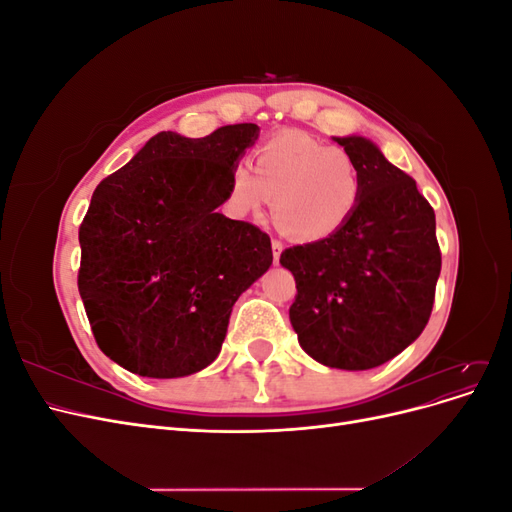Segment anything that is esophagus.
I'll return each instance as SVG.
<instances>
[{
	"instance_id": "esophagus-1",
	"label": "esophagus",
	"mask_w": 512,
	"mask_h": 512,
	"mask_svg": "<svg viewBox=\"0 0 512 512\" xmlns=\"http://www.w3.org/2000/svg\"><path fill=\"white\" fill-rule=\"evenodd\" d=\"M271 250H273V260H275V265H280V256H282V252H284V243H282V241H277V239H273V241H271Z\"/></svg>"
}]
</instances>
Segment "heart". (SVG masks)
Instances as JSON below:
<instances>
[{"label":"heart","instance_id":"heart-1","mask_svg":"<svg viewBox=\"0 0 512 512\" xmlns=\"http://www.w3.org/2000/svg\"><path fill=\"white\" fill-rule=\"evenodd\" d=\"M252 167L232 168L226 211L239 220L258 218L273 194L275 220L297 241L335 235L361 200V173L350 153L301 132L271 136L254 151Z\"/></svg>","mask_w":512,"mask_h":512}]
</instances>
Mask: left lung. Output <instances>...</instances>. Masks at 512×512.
<instances>
[{
  "instance_id": "1",
  "label": "left lung",
  "mask_w": 512,
  "mask_h": 512,
  "mask_svg": "<svg viewBox=\"0 0 512 512\" xmlns=\"http://www.w3.org/2000/svg\"><path fill=\"white\" fill-rule=\"evenodd\" d=\"M361 173V200L335 235L282 252L297 297L290 324L318 363L361 371L423 333L442 267L436 213L416 181L363 136L335 138Z\"/></svg>"
}]
</instances>
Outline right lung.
<instances>
[{
	"label": "right lung",
	"mask_w": 512,
	"mask_h": 512,
	"mask_svg": "<svg viewBox=\"0 0 512 512\" xmlns=\"http://www.w3.org/2000/svg\"><path fill=\"white\" fill-rule=\"evenodd\" d=\"M256 138V123L205 138L160 132L91 196L79 292L100 350L132 374L181 378L211 365L232 305L271 267L267 232L218 213Z\"/></svg>",
	"instance_id": "right-lung-1"
}]
</instances>
